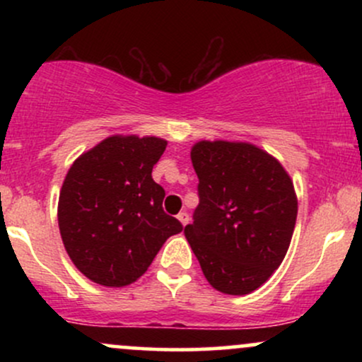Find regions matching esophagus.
Returning a JSON list of instances; mask_svg holds the SVG:
<instances>
[{"label": "esophagus", "instance_id": "34e87169", "mask_svg": "<svg viewBox=\"0 0 362 362\" xmlns=\"http://www.w3.org/2000/svg\"><path fill=\"white\" fill-rule=\"evenodd\" d=\"M177 218H178V221L182 223V226H185V224L189 223V214H187L185 211H184V213H180V214H178Z\"/></svg>", "mask_w": 362, "mask_h": 362}]
</instances>
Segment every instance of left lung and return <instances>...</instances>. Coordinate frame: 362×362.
<instances>
[{
  "mask_svg": "<svg viewBox=\"0 0 362 362\" xmlns=\"http://www.w3.org/2000/svg\"><path fill=\"white\" fill-rule=\"evenodd\" d=\"M199 206L184 235L207 282L231 296L260 288L288 253L298 197L284 167L240 141H199L190 149Z\"/></svg>",
  "mask_w": 362,
  "mask_h": 362,
  "instance_id": "1",
  "label": "left lung"
}]
</instances>
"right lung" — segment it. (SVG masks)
Here are the masks:
<instances>
[{"label": "right lung", "instance_id": "add662e5", "mask_svg": "<svg viewBox=\"0 0 362 362\" xmlns=\"http://www.w3.org/2000/svg\"><path fill=\"white\" fill-rule=\"evenodd\" d=\"M167 141L115 134L74 160L57 204L62 243L76 269L107 288L138 281L182 224L163 211L151 172Z\"/></svg>", "mask_w": 362, "mask_h": 362}]
</instances>
